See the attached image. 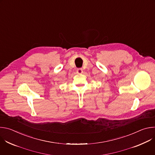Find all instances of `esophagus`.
Returning a JSON list of instances; mask_svg holds the SVG:
<instances>
[{
    "mask_svg": "<svg viewBox=\"0 0 155 155\" xmlns=\"http://www.w3.org/2000/svg\"><path fill=\"white\" fill-rule=\"evenodd\" d=\"M77 73L78 74H82V72H83V69H81V68H79V69H77Z\"/></svg>",
    "mask_w": 155,
    "mask_h": 155,
    "instance_id": "obj_1",
    "label": "esophagus"
}]
</instances>
